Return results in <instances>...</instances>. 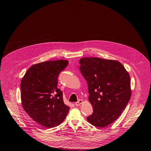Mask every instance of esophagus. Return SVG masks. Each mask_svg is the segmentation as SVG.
<instances>
[{"label": "esophagus", "mask_w": 151, "mask_h": 151, "mask_svg": "<svg viewBox=\"0 0 151 151\" xmlns=\"http://www.w3.org/2000/svg\"><path fill=\"white\" fill-rule=\"evenodd\" d=\"M82 102H83V100H78L77 102L75 103V106H78L81 105V104L82 103Z\"/></svg>", "instance_id": "esophagus-1"}]
</instances>
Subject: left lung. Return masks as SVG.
<instances>
[{"instance_id": "1", "label": "left lung", "mask_w": 151, "mask_h": 151, "mask_svg": "<svg viewBox=\"0 0 151 151\" xmlns=\"http://www.w3.org/2000/svg\"><path fill=\"white\" fill-rule=\"evenodd\" d=\"M81 72L88 83V100L93 113L87 118L91 124L104 127L114 122L125 108L132 95L130 77L116 60L84 57Z\"/></svg>"}]
</instances>
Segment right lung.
<instances>
[{
	"label": "right lung",
	"instance_id": "right-lung-1",
	"mask_svg": "<svg viewBox=\"0 0 151 151\" xmlns=\"http://www.w3.org/2000/svg\"><path fill=\"white\" fill-rule=\"evenodd\" d=\"M64 60L48 61L32 66L21 82V99L24 110L36 122L52 128L65 119L70 107L64 103L57 88L59 73L68 66Z\"/></svg>",
	"mask_w": 151,
	"mask_h": 151
}]
</instances>
